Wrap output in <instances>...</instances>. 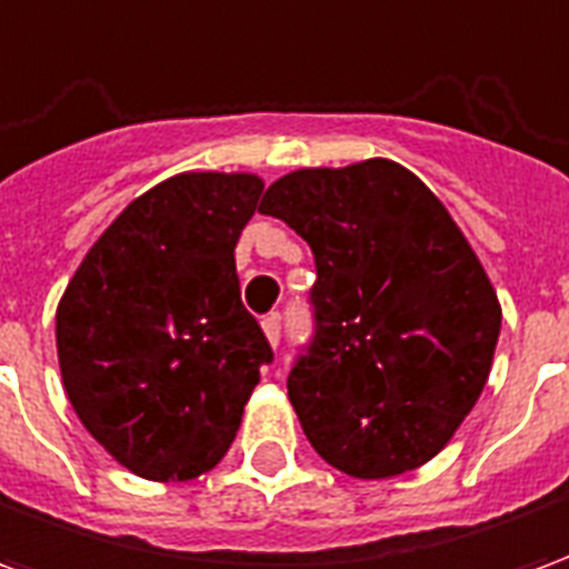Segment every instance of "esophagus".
<instances>
[{
  "label": "esophagus",
  "instance_id": "34e87169",
  "mask_svg": "<svg viewBox=\"0 0 569 569\" xmlns=\"http://www.w3.org/2000/svg\"><path fill=\"white\" fill-rule=\"evenodd\" d=\"M261 332L268 338V345L277 347V341H280V317H277V313H268V317L261 320Z\"/></svg>",
  "mask_w": 569,
  "mask_h": 569
}]
</instances>
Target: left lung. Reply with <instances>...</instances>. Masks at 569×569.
Wrapping results in <instances>:
<instances>
[{"mask_svg":"<svg viewBox=\"0 0 569 569\" xmlns=\"http://www.w3.org/2000/svg\"><path fill=\"white\" fill-rule=\"evenodd\" d=\"M259 212L317 261V335L286 383L313 451L366 481L432 460L476 408L502 322L451 212L387 158L292 170Z\"/></svg>","mask_w":569,"mask_h":569,"instance_id":"8db88e82","label":"left lung"}]
</instances>
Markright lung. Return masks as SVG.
Here are the masks:
<instances>
[{
	"label": "right lung",
	"instance_id": "add662e5",
	"mask_svg": "<svg viewBox=\"0 0 569 569\" xmlns=\"http://www.w3.org/2000/svg\"><path fill=\"white\" fill-rule=\"evenodd\" d=\"M261 188L256 173L163 179L97 237L57 305L63 390L133 476L210 472L273 359L234 264Z\"/></svg>",
	"mask_w": 569,
	"mask_h": 569
}]
</instances>
